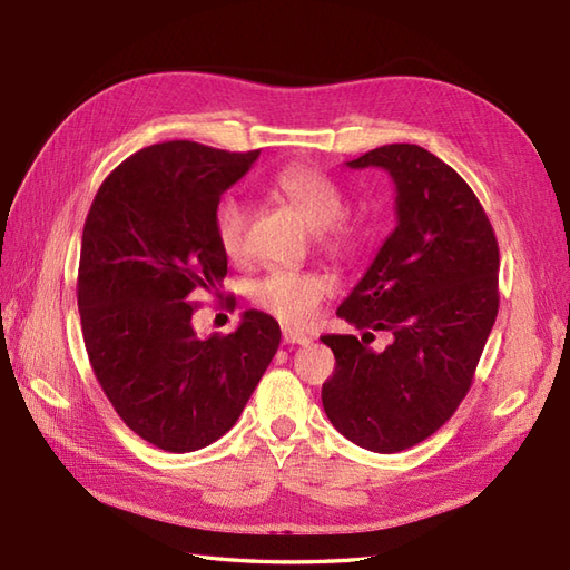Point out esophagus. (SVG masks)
<instances>
[{
    "label": "esophagus",
    "instance_id": "1",
    "mask_svg": "<svg viewBox=\"0 0 570 570\" xmlns=\"http://www.w3.org/2000/svg\"><path fill=\"white\" fill-rule=\"evenodd\" d=\"M282 337H284L286 345H308L311 343V337L304 331L288 328V325H284V328H282Z\"/></svg>",
    "mask_w": 570,
    "mask_h": 570
}]
</instances>
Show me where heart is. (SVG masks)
Returning <instances> with one entry per match:
<instances>
[{
  "instance_id": "1",
  "label": "heart",
  "mask_w": 570,
  "mask_h": 570,
  "mask_svg": "<svg viewBox=\"0 0 570 570\" xmlns=\"http://www.w3.org/2000/svg\"><path fill=\"white\" fill-rule=\"evenodd\" d=\"M272 190L292 203L304 220L323 229V245L333 254H355L365 239L357 220L345 217V196L328 176L308 166H286L272 178ZM217 242L227 257H242L247 252L249 208L247 203L229 198L217 213ZM331 294L328 278L308 272L274 269L254 284L252 298L264 311L286 323H306L318 311L321 301Z\"/></svg>"
}]
</instances>
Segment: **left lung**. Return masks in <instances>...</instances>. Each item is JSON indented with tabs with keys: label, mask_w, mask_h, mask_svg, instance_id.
<instances>
[{
	"label": "left lung",
	"mask_w": 570,
	"mask_h": 570,
	"mask_svg": "<svg viewBox=\"0 0 570 570\" xmlns=\"http://www.w3.org/2000/svg\"><path fill=\"white\" fill-rule=\"evenodd\" d=\"M390 174L396 227L337 316L365 331L323 335L335 372L323 409L347 441L399 453L455 414L498 318L500 249L470 186L416 144H386L347 161ZM374 330L393 333L380 354Z\"/></svg>",
	"instance_id": "1"
}]
</instances>
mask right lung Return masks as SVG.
<instances>
[{
    "mask_svg": "<svg viewBox=\"0 0 570 570\" xmlns=\"http://www.w3.org/2000/svg\"><path fill=\"white\" fill-rule=\"evenodd\" d=\"M257 156L151 144L102 180L85 220L78 308L92 372L119 419L168 453L233 429L282 341L252 308L229 335L193 331V296L220 294L227 274L217 205Z\"/></svg>",
    "mask_w": 570,
    "mask_h": 570,
    "instance_id": "1",
    "label": "right lung"
}]
</instances>
